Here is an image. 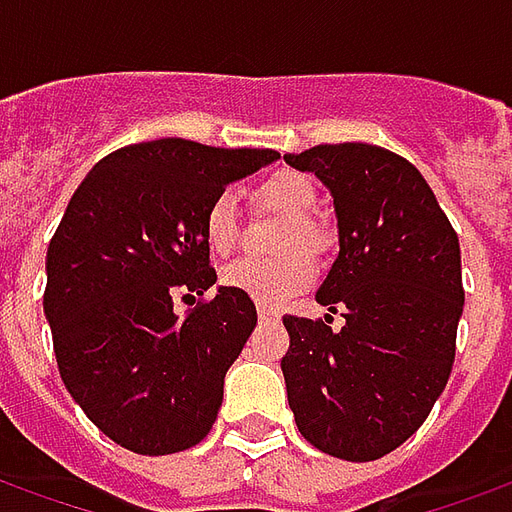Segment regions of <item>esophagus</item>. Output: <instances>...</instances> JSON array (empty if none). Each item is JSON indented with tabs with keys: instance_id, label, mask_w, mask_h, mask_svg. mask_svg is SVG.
<instances>
[{
	"instance_id": "esophagus-1",
	"label": "esophagus",
	"mask_w": 512,
	"mask_h": 512,
	"mask_svg": "<svg viewBox=\"0 0 512 512\" xmlns=\"http://www.w3.org/2000/svg\"><path fill=\"white\" fill-rule=\"evenodd\" d=\"M257 318H260V323H279V310H274V307H257Z\"/></svg>"
}]
</instances>
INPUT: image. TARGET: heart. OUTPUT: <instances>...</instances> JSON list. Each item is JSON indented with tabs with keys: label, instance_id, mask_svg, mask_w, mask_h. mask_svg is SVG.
<instances>
[{
	"label": "heart",
	"instance_id": "1",
	"mask_svg": "<svg viewBox=\"0 0 512 512\" xmlns=\"http://www.w3.org/2000/svg\"><path fill=\"white\" fill-rule=\"evenodd\" d=\"M257 200L271 211L288 216L279 230L277 246L285 249L271 260L244 257L224 268L222 282L241 290L257 304H285L290 296L307 290L315 282V257L332 246L329 227L312 216L318 208V189L310 175L299 169H279L257 186ZM202 235L216 257L233 255L238 246V208L233 191H219L202 213Z\"/></svg>",
	"mask_w": 512,
	"mask_h": 512
}]
</instances>
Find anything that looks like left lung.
Returning a JSON list of instances; mask_svg holds the SVG:
<instances>
[{
  "instance_id": "obj_1",
  "label": "left lung",
  "mask_w": 512,
  "mask_h": 512,
  "mask_svg": "<svg viewBox=\"0 0 512 512\" xmlns=\"http://www.w3.org/2000/svg\"><path fill=\"white\" fill-rule=\"evenodd\" d=\"M329 186L340 255L318 304L346 318L285 315L288 403L301 436L343 461H376L428 419L455 362L461 246L419 169L365 142L285 156Z\"/></svg>"
}]
</instances>
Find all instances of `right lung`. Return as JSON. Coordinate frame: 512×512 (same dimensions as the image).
<instances>
[{"label":"right lung","mask_w":512,"mask_h":512,"mask_svg":"<svg viewBox=\"0 0 512 512\" xmlns=\"http://www.w3.org/2000/svg\"><path fill=\"white\" fill-rule=\"evenodd\" d=\"M274 158L169 136L109 153L73 191L46 255L43 312L62 384L120 447L169 455L211 433L257 310L233 288L205 299L216 271L202 213ZM175 295L198 301L183 319Z\"/></svg>","instance_id":"add662e5"}]
</instances>
